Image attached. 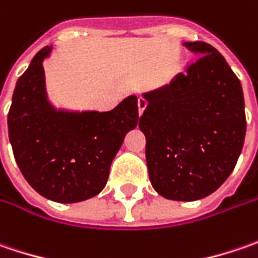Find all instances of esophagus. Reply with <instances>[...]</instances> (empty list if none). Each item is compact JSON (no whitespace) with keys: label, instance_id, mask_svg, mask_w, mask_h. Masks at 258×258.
<instances>
[{"label":"esophagus","instance_id":"34e87169","mask_svg":"<svg viewBox=\"0 0 258 258\" xmlns=\"http://www.w3.org/2000/svg\"><path fill=\"white\" fill-rule=\"evenodd\" d=\"M137 105H139V114H143V111L146 109V107H147V101L143 98V96H140L139 99H137Z\"/></svg>","mask_w":258,"mask_h":258}]
</instances>
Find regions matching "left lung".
Instances as JSON below:
<instances>
[{"label":"left lung","mask_w":258,"mask_h":258,"mask_svg":"<svg viewBox=\"0 0 258 258\" xmlns=\"http://www.w3.org/2000/svg\"><path fill=\"white\" fill-rule=\"evenodd\" d=\"M198 54L169 85L144 94L139 127L154 190L196 201L215 192L234 170L245 139L240 79L205 41L183 43Z\"/></svg>","instance_id":"obj_1"}]
</instances>
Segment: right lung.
Returning a JSON list of instances; mask_svg holds the SVG:
<instances>
[{
  "label": "right lung",
  "mask_w": 258,
  "mask_h": 258,
  "mask_svg": "<svg viewBox=\"0 0 258 258\" xmlns=\"http://www.w3.org/2000/svg\"><path fill=\"white\" fill-rule=\"evenodd\" d=\"M43 47L18 78L8 112V137L18 167L40 195L60 204L96 196L125 134L139 124L137 96L107 112H69L47 101Z\"/></svg>",
  "instance_id": "add662e5"
}]
</instances>
